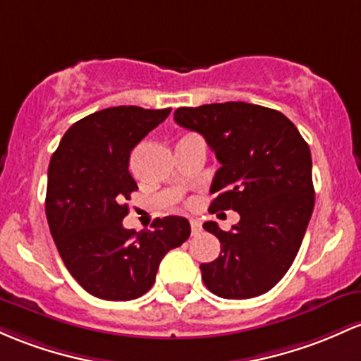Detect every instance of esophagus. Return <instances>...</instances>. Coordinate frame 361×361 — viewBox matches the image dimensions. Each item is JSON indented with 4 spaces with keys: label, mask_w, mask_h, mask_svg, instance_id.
<instances>
[{
    "label": "esophagus",
    "mask_w": 361,
    "mask_h": 361,
    "mask_svg": "<svg viewBox=\"0 0 361 361\" xmlns=\"http://www.w3.org/2000/svg\"><path fill=\"white\" fill-rule=\"evenodd\" d=\"M190 226H192V235H197L200 231V223L197 219L190 221Z\"/></svg>",
    "instance_id": "esophagus-1"
}]
</instances>
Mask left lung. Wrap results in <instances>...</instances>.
Returning <instances> with one entry per match:
<instances>
[{
    "instance_id": "left-lung-1",
    "label": "left lung",
    "mask_w": 361,
    "mask_h": 361,
    "mask_svg": "<svg viewBox=\"0 0 361 361\" xmlns=\"http://www.w3.org/2000/svg\"><path fill=\"white\" fill-rule=\"evenodd\" d=\"M174 121L199 132L221 162L209 211L240 214L231 231L204 223L221 253L200 265L202 281L221 298L264 295L291 267L314 212L308 144L283 113L248 102L178 108Z\"/></svg>"
}]
</instances>
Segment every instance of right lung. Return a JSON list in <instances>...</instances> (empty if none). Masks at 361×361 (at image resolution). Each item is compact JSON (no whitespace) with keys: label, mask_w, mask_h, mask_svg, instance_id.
<instances>
[{"label":"right lung","mask_w":361,"mask_h":361,"mask_svg":"<svg viewBox=\"0 0 361 361\" xmlns=\"http://www.w3.org/2000/svg\"><path fill=\"white\" fill-rule=\"evenodd\" d=\"M171 113L116 106L73 123L47 169L46 217L63 264L102 300L125 302L147 293L162 257L190 236L185 217L156 219L150 231L126 229L135 180L130 152Z\"/></svg>","instance_id":"1"}]
</instances>
